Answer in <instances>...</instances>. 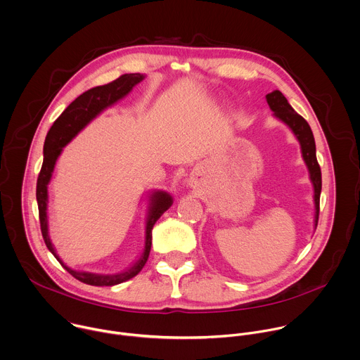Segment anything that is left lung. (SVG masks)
<instances>
[{
  "mask_svg": "<svg viewBox=\"0 0 360 360\" xmlns=\"http://www.w3.org/2000/svg\"><path fill=\"white\" fill-rule=\"evenodd\" d=\"M266 101L269 108L274 110L275 116L278 119H281L282 122H285L296 134V137L299 139L300 144H302V153H303V158L309 167L310 171V178L311 182L314 185V202H316V227L319 223V216H320V195H321V186H323V181H321V168L320 164L317 161V155H316V141H314V136L311 131L310 124L307 123V120L300 116L288 102V99L285 98V95L281 91H274L271 94L266 95Z\"/></svg>",
  "mask_w": 360,
  "mask_h": 360,
  "instance_id": "1",
  "label": "left lung"
}]
</instances>
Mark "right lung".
<instances>
[{
  "instance_id": "obj_1",
  "label": "right lung",
  "mask_w": 360,
  "mask_h": 360,
  "mask_svg": "<svg viewBox=\"0 0 360 360\" xmlns=\"http://www.w3.org/2000/svg\"><path fill=\"white\" fill-rule=\"evenodd\" d=\"M144 75L136 72V74H123L115 81L94 86L84 94H81L75 101H72L65 110L56 119L53 126L50 127L44 146H43V164L37 176L36 184V200L39 207V220H40V231L44 240L46 247L50 250V252L57 258V261L63 265L60 258L56 255V251L50 243L49 234H47V216H46V206H47V184L50 181L56 160L58 154L61 153V148L81 130L84 129L98 113H101L105 108L113 105L119 99H122L124 95H127L136 84H139ZM172 205V199L165 192H155L151 196V205L150 212L147 217V226H146V247L141 258L127 271L117 275H95V274H86V272H75L65 265H63L68 274H71L75 279H78L82 283L91 285V286H113L119 285L122 282H126L136 276L143 266L146 265L150 250H151V230L155 224V221L162 216L165 210L169 209Z\"/></svg>"
}]
</instances>
